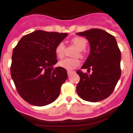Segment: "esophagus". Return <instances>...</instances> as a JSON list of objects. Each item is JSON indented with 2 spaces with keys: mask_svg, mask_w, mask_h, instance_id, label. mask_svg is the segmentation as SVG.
I'll return each instance as SVG.
<instances>
[{
  "mask_svg": "<svg viewBox=\"0 0 133 133\" xmlns=\"http://www.w3.org/2000/svg\"><path fill=\"white\" fill-rule=\"evenodd\" d=\"M67 73H68V75H69V76H70V75H71V74L73 73V71H71V70H68Z\"/></svg>",
  "mask_w": 133,
  "mask_h": 133,
  "instance_id": "obj_1",
  "label": "esophagus"
}]
</instances>
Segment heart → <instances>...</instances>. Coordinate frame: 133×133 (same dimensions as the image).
<instances>
[{
	"label": "heart",
	"mask_w": 133,
	"mask_h": 133,
	"mask_svg": "<svg viewBox=\"0 0 133 133\" xmlns=\"http://www.w3.org/2000/svg\"><path fill=\"white\" fill-rule=\"evenodd\" d=\"M71 43L78 49V52H76L75 56H80L83 57L84 52L83 50L85 49L87 41L82 36H75L71 39ZM64 51H65V45L63 43H59L55 47V53L56 56L59 58H63L64 56ZM80 64V61L78 58H68L60 61L58 65L61 67L68 70H71L75 69Z\"/></svg>",
	"instance_id": "b5f03b06"
}]
</instances>
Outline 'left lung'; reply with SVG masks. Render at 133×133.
I'll list each match as a JSON object with an SVG mask.
<instances>
[{
	"instance_id": "obj_1",
	"label": "left lung",
	"mask_w": 133,
	"mask_h": 133,
	"mask_svg": "<svg viewBox=\"0 0 133 133\" xmlns=\"http://www.w3.org/2000/svg\"><path fill=\"white\" fill-rule=\"evenodd\" d=\"M77 35L85 36L90 46V52L82 69L78 70L80 81L77 91L81 98L92 103L101 101L113 92L121 75V50L112 35L102 29H92Z\"/></svg>"
}]
</instances>
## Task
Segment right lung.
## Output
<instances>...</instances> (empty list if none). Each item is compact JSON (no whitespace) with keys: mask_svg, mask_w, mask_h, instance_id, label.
Returning <instances> with one entry per match:
<instances>
[{"mask_svg":"<svg viewBox=\"0 0 133 133\" xmlns=\"http://www.w3.org/2000/svg\"><path fill=\"white\" fill-rule=\"evenodd\" d=\"M67 35L36 30L23 36L14 48L10 75L17 92L29 104L45 106L58 97L68 75L66 69L53 67L58 62L55 47Z\"/></svg>","mask_w":133,"mask_h":133,"instance_id":"add662e5","label":"right lung"}]
</instances>
